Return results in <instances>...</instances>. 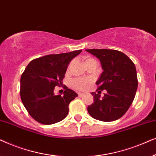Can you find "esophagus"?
<instances>
[{
    "label": "esophagus",
    "mask_w": 156,
    "mask_h": 156,
    "mask_svg": "<svg viewBox=\"0 0 156 156\" xmlns=\"http://www.w3.org/2000/svg\"><path fill=\"white\" fill-rule=\"evenodd\" d=\"M84 93H82V92H79V93H78V96H79V97H84Z\"/></svg>",
    "instance_id": "esophagus-1"
}]
</instances>
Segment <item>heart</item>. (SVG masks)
Wrapping results in <instances>:
<instances>
[{"mask_svg": "<svg viewBox=\"0 0 156 156\" xmlns=\"http://www.w3.org/2000/svg\"><path fill=\"white\" fill-rule=\"evenodd\" d=\"M91 83H92V80L91 79L88 78H82V79H76L72 81V84L74 88L79 89V90H85L89 87Z\"/></svg>", "mask_w": 156, "mask_h": 156, "instance_id": "obj_1", "label": "heart"}]
</instances>
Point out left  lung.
I'll use <instances>...</instances> for the list:
<instances>
[{"instance_id":"1","label":"left lung","mask_w":156,"mask_h":156,"mask_svg":"<svg viewBox=\"0 0 156 156\" xmlns=\"http://www.w3.org/2000/svg\"><path fill=\"white\" fill-rule=\"evenodd\" d=\"M97 57L102 72L96 82L98 94L92 92L94 103L87 107L94 119L101 121H113L120 119L129 109L138 88L135 65L124 53L108 49L86 50ZM107 92L101 97V90Z\"/></svg>"}]
</instances>
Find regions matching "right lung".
I'll return each instance as SVG.
<instances>
[{"mask_svg":"<svg viewBox=\"0 0 156 156\" xmlns=\"http://www.w3.org/2000/svg\"><path fill=\"white\" fill-rule=\"evenodd\" d=\"M82 50L49 55L33 59L20 78V97L29 114L40 123L53 124L63 120L69 104L77 94L65 87L63 95H55V87L62 85L67 66Z\"/></svg>","mask_w":156,"mask_h":156,"instance_id":"1","label":"right lung"}]
</instances>
